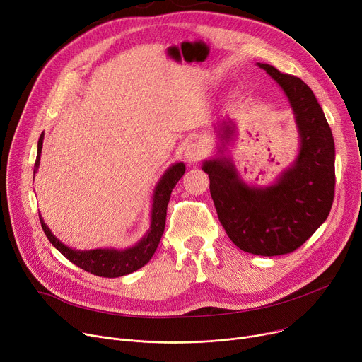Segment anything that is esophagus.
<instances>
[{"instance_id": "esophagus-1", "label": "esophagus", "mask_w": 362, "mask_h": 362, "mask_svg": "<svg viewBox=\"0 0 362 362\" xmlns=\"http://www.w3.org/2000/svg\"><path fill=\"white\" fill-rule=\"evenodd\" d=\"M206 155V148L202 143L197 141H191L189 144H187L185 151H184V158L187 159V162L189 163H196L200 159H203Z\"/></svg>"}]
</instances>
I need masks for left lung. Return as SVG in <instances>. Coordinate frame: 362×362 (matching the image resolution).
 Listing matches in <instances>:
<instances>
[{
    "label": "left lung",
    "mask_w": 362,
    "mask_h": 362,
    "mask_svg": "<svg viewBox=\"0 0 362 362\" xmlns=\"http://www.w3.org/2000/svg\"><path fill=\"white\" fill-rule=\"evenodd\" d=\"M279 84L293 112L300 148L293 163L272 185L250 187L226 146L235 137L230 118L218 125V153L203 162L218 218L230 241L256 256H281L301 247L327 219L334 197V141L313 90L295 76L257 62Z\"/></svg>",
    "instance_id": "left-lung-1"
}]
</instances>
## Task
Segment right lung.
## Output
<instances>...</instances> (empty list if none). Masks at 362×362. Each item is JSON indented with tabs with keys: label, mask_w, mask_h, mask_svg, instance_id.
Masks as SVG:
<instances>
[{
	"label": "right lung",
	"mask_w": 362,
	"mask_h": 362,
	"mask_svg": "<svg viewBox=\"0 0 362 362\" xmlns=\"http://www.w3.org/2000/svg\"><path fill=\"white\" fill-rule=\"evenodd\" d=\"M42 144H44V133L40 134L37 141V153L33 174L37 173ZM185 173V165L182 162H177L169 166L160 180L158 181L153 197H152V211H151V228L143 235V238L130 248H95V250H74L62 244L51 229L44 222V218L39 215L42 229L45 235L51 241V244L62 254L64 257L69 259L73 264L80 269L90 272L92 274L102 276V278H119L129 273H133L148 263L155 254L160 238L163 235L165 221H166V209L169 199H171L173 188L177 185L180 178Z\"/></svg>",
	"instance_id": "1"
}]
</instances>
